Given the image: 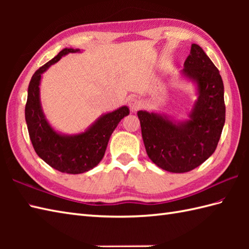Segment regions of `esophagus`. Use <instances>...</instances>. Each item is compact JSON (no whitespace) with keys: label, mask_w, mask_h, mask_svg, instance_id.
Masks as SVG:
<instances>
[{"label":"esophagus","mask_w":249,"mask_h":249,"mask_svg":"<svg viewBox=\"0 0 249 249\" xmlns=\"http://www.w3.org/2000/svg\"><path fill=\"white\" fill-rule=\"evenodd\" d=\"M128 105H129V108L131 109V111H134V112H136V111H138L142 107V103L140 102L138 98H131V99H129Z\"/></svg>","instance_id":"obj_1"}]
</instances>
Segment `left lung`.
I'll use <instances>...</instances> for the list:
<instances>
[{
    "label": "left lung",
    "instance_id": "1",
    "mask_svg": "<svg viewBox=\"0 0 249 249\" xmlns=\"http://www.w3.org/2000/svg\"><path fill=\"white\" fill-rule=\"evenodd\" d=\"M183 73L198 84L199 97L190 120L176 124L156 113L138 111L147 156L174 173L193 170L213 154L226 118L223 79L200 46L192 45Z\"/></svg>",
    "mask_w": 249,
    "mask_h": 249
}]
</instances>
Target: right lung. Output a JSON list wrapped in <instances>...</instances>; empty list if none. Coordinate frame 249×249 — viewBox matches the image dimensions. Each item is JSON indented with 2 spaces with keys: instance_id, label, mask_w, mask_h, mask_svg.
<instances>
[{
  "instance_id": "1",
  "label": "right lung",
  "mask_w": 249,
  "mask_h": 249,
  "mask_svg": "<svg viewBox=\"0 0 249 249\" xmlns=\"http://www.w3.org/2000/svg\"><path fill=\"white\" fill-rule=\"evenodd\" d=\"M77 51L79 50L63 49L55 57L35 71L29 84L25 104L26 125L37 155L55 170L70 174L83 173L96 167L105 155L111 134L120 121L129 114V109L124 106L103 115L88 130L75 136H63L52 129L45 119L40 106L41 73L60 61L63 55Z\"/></svg>"
}]
</instances>
